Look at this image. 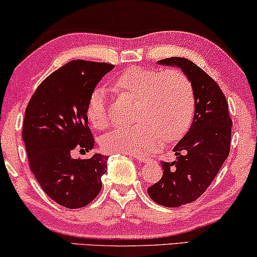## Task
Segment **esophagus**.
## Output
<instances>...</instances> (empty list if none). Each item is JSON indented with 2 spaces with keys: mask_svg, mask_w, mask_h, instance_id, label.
Returning <instances> with one entry per match:
<instances>
[{
  "mask_svg": "<svg viewBox=\"0 0 257 257\" xmlns=\"http://www.w3.org/2000/svg\"><path fill=\"white\" fill-rule=\"evenodd\" d=\"M132 157L136 158L137 160L142 161V163H149V161H150V158L146 157V156H143V154H133Z\"/></svg>",
  "mask_w": 257,
  "mask_h": 257,
  "instance_id": "esophagus-1",
  "label": "esophagus"
}]
</instances>
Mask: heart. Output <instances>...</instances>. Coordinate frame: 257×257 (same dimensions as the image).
Segmentation results:
<instances>
[{
    "instance_id": "1",
    "label": "heart",
    "mask_w": 257,
    "mask_h": 257,
    "mask_svg": "<svg viewBox=\"0 0 257 257\" xmlns=\"http://www.w3.org/2000/svg\"><path fill=\"white\" fill-rule=\"evenodd\" d=\"M111 89L118 98L133 100L131 118L136 122L101 137L100 147L105 152H153L163 140L177 142L188 130L194 114L195 97L191 80L184 72H159L131 66L113 80ZM86 117L97 130L106 128L110 124L105 92L100 87L90 94Z\"/></svg>"
}]
</instances>
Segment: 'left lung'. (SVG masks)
Returning a JSON list of instances; mask_svg holds the SVG:
<instances>
[{
  "label": "left lung",
  "instance_id": "1",
  "mask_svg": "<svg viewBox=\"0 0 257 257\" xmlns=\"http://www.w3.org/2000/svg\"><path fill=\"white\" fill-rule=\"evenodd\" d=\"M158 63L180 68L194 90V118L189 131L173 149L177 159L163 161V177L147 188L154 202L180 207L202 195L219 173L229 154L233 122L226 97L202 69L184 57L165 58Z\"/></svg>",
  "mask_w": 257,
  "mask_h": 257
}]
</instances>
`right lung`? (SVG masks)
Listing matches in <instances>:
<instances>
[{"label":"right lung","mask_w":257,"mask_h":257,"mask_svg":"<svg viewBox=\"0 0 257 257\" xmlns=\"http://www.w3.org/2000/svg\"><path fill=\"white\" fill-rule=\"evenodd\" d=\"M114 65L71 61L40 84L28 103L22 138L35 178L50 199L63 207H84L99 194L107 156L73 159L93 149L86 105L99 80Z\"/></svg>","instance_id":"obj_1"}]
</instances>
